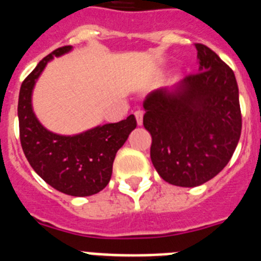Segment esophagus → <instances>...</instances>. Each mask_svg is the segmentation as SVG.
<instances>
[{
    "mask_svg": "<svg viewBox=\"0 0 261 261\" xmlns=\"http://www.w3.org/2000/svg\"><path fill=\"white\" fill-rule=\"evenodd\" d=\"M134 115H135V118H137L138 126H142V124H143V112L137 110V112L134 113Z\"/></svg>",
    "mask_w": 261,
    "mask_h": 261,
    "instance_id": "esophagus-1",
    "label": "esophagus"
}]
</instances>
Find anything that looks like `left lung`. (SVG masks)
<instances>
[{"mask_svg":"<svg viewBox=\"0 0 261 261\" xmlns=\"http://www.w3.org/2000/svg\"><path fill=\"white\" fill-rule=\"evenodd\" d=\"M194 46L199 72L174 89L153 90L143 102L153 167L163 180L185 188L203 184L225 168L242 133L234 72L207 46Z\"/></svg>","mask_w":261,"mask_h":261,"instance_id":"obj_1","label":"left lung"}]
</instances>
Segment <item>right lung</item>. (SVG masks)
Wrapping results in <instances>:
<instances>
[{
    "instance_id": "right-lung-1",
    "label": "right lung",
    "mask_w": 261,
    "mask_h": 261,
    "mask_svg": "<svg viewBox=\"0 0 261 261\" xmlns=\"http://www.w3.org/2000/svg\"><path fill=\"white\" fill-rule=\"evenodd\" d=\"M71 49L64 46L43 58L23 80L18 99L19 139L24 156L47 184L74 197L96 194L109 184L115 153L137 127L133 114L73 137L58 135L43 127L31 108V93L47 63Z\"/></svg>"
}]
</instances>
